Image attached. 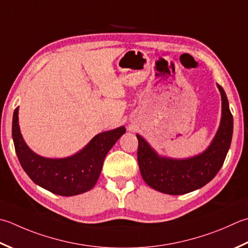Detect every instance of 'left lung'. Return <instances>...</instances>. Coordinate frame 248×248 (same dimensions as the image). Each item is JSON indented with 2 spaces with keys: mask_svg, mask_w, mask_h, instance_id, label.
Masks as SVG:
<instances>
[{
  "mask_svg": "<svg viewBox=\"0 0 248 248\" xmlns=\"http://www.w3.org/2000/svg\"><path fill=\"white\" fill-rule=\"evenodd\" d=\"M217 86L222 101L221 121L214 140L204 153L186 160L162 158L140 135H137L140 175L155 190L174 196L197 190L210 183L224 164L233 133V116L225 90Z\"/></svg>",
  "mask_w": 248,
  "mask_h": 248,
  "instance_id": "1",
  "label": "left lung"
}]
</instances>
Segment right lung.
<instances>
[{
    "instance_id": "right-lung-1",
    "label": "right lung",
    "mask_w": 248,
    "mask_h": 248,
    "mask_svg": "<svg viewBox=\"0 0 248 248\" xmlns=\"http://www.w3.org/2000/svg\"><path fill=\"white\" fill-rule=\"evenodd\" d=\"M124 132V127L102 132L74 156L49 159L38 156L24 143L19 130L18 108L13 116L15 150L24 172L38 186L63 197L84 193L95 185L106 154Z\"/></svg>"
}]
</instances>
